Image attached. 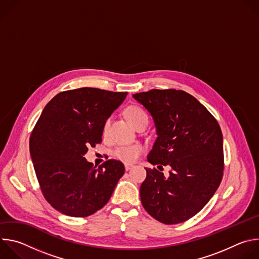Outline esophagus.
I'll list each match as a JSON object with an SVG mask.
<instances>
[{
	"mask_svg": "<svg viewBox=\"0 0 259 259\" xmlns=\"http://www.w3.org/2000/svg\"><path fill=\"white\" fill-rule=\"evenodd\" d=\"M134 166L133 165H131V164H125V170L126 171H128V170H130V169H132Z\"/></svg>",
	"mask_w": 259,
	"mask_h": 259,
	"instance_id": "34e87169",
	"label": "esophagus"
}]
</instances>
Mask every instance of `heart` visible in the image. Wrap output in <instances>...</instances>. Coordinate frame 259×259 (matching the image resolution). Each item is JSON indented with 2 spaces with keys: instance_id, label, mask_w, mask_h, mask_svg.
I'll list each match as a JSON object with an SVG mask.
<instances>
[{
  "instance_id": "b5f03b06",
  "label": "heart",
  "mask_w": 259,
  "mask_h": 259,
  "mask_svg": "<svg viewBox=\"0 0 259 259\" xmlns=\"http://www.w3.org/2000/svg\"><path fill=\"white\" fill-rule=\"evenodd\" d=\"M125 114L127 119L130 121V123L135 126L136 128L145 123L147 125V122H149V117H147V114L145 110L138 106V105H130L126 108ZM109 126H110V118H107L102 126V135L105 137L108 135L109 131ZM144 152V147L140 143H134L130 145H122L118 146L117 149L114 151L113 155L115 158L118 160L125 162V163H133L135 162L140 155Z\"/></svg>"
}]
</instances>
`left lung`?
<instances>
[{
  "instance_id": "obj_1",
  "label": "left lung",
  "mask_w": 259,
  "mask_h": 259,
  "mask_svg": "<svg viewBox=\"0 0 259 259\" xmlns=\"http://www.w3.org/2000/svg\"><path fill=\"white\" fill-rule=\"evenodd\" d=\"M133 97L152 114L158 137L147 161L171 166L168 178L145 168L140 199L145 211L165 225L189 220L213 197L224 176L223 133L216 119L182 90L152 89Z\"/></svg>"
}]
</instances>
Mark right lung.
<instances>
[{
    "mask_svg": "<svg viewBox=\"0 0 259 259\" xmlns=\"http://www.w3.org/2000/svg\"><path fill=\"white\" fill-rule=\"evenodd\" d=\"M127 92L84 87L62 91L45 106L29 138L40 190L57 211L87 217L101 209L124 175L122 162L109 159L97 169L84 158L102 141L104 121Z\"/></svg>",
    "mask_w": 259,
    "mask_h": 259,
    "instance_id": "obj_1",
    "label": "right lung"
}]
</instances>
